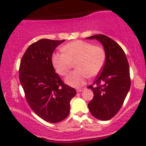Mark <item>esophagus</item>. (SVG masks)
<instances>
[{"label": "esophagus", "mask_w": 146, "mask_h": 146, "mask_svg": "<svg viewBox=\"0 0 146 146\" xmlns=\"http://www.w3.org/2000/svg\"><path fill=\"white\" fill-rule=\"evenodd\" d=\"M83 90H84V88H78V89L76 90V92H77L78 93V92H81Z\"/></svg>", "instance_id": "1"}]
</instances>
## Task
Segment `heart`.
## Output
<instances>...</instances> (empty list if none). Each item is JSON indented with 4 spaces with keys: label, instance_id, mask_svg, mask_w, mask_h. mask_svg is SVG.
Wrapping results in <instances>:
<instances>
[{
    "label": "heart",
    "instance_id": "1",
    "mask_svg": "<svg viewBox=\"0 0 146 146\" xmlns=\"http://www.w3.org/2000/svg\"><path fill=\"white\" fill-rule=\"evenodd\" d=\"M63 53L54 54L52 62L59 75L65 76L75 64L76 69L66 78L70 86L78 88L84 85L89 77H95L102 70L106 61V52L100 46H94L88 42L75 40L62 48Z\"/></svg>",
    "mask_w": 146,
    "mask_h": 146
}]
</instances>
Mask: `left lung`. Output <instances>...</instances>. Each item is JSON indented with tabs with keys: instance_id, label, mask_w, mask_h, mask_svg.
Instances as JSON below:
<instances>
[{
	"instance_id": "left-lung-1",
	"label": "left lung",
	"mask_w": 146,
	"mask_h": 146,
	"mask_svg": "<svg viewBox=\"0 0 146 146\" xmlns=\"http://www.w3.org/2000/svg\"><path fill=\"white\" fill-rule=\"evenodd\" d=\"M96 39L106 52V61L102 70L88 88L93 91L94 98L88 104L92 115L100 120H108L118 112L130 88L129 67L121 47L104 35L87 37Z\"/></svg>"
}]
</instances>
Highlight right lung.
Wrapping results in <instances>:
<instances>
[{
  "instance_id": "obj_1",
  "label": "right lung",
  "mask_w": 146,
  "mask_h": 146,
  "mask_svg": "<svg viewBox=\"0 0 146 146\" xmlns=\"http://www.w3.org/2000/svg\"><path fill=\"white\" fill-rule=\"evenodd\" d=\"M63 40L43 38L28 48L21 60L19 79L28 104L36 114L51 123L69 114L74 88L63 82L55 72L52 56Z\"/></svg>"
}]
</instances>
